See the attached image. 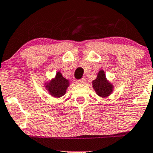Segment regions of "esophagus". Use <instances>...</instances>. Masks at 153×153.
<instances>
[{"label":"esophagus","mask_w":153,"mask_h":153,"mask_svg":"<svg viewBox=\"0 0 153 153\" xmlns=\"http://www.w3.org/2000/svg\"><path fill=\"white\" fill-rule=\"evenodd\" d=\"M85 82V79L84 78H82V79H79L76 80V83H83Z\"/></svg>","instance_id":"34e87169"}]
</instances>
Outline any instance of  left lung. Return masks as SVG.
Instances as JSON below:
<instances>
[{
  "instance_id": "1",
  "label": "left lung",
  "mask_w": 153,
  "mask_h": 153,
  "mask_svg": "<svg viewBox=\"0 0 153 153\" xmlns=\"http://www.w3.org/2000/svg\"><path fill=\"white\" fill-rule=\"evenodd\" d=\"M93 89L99 96L106 97L112 93L113 85L106 80L103 70H100L97 74V78L93 81Z\"/></svg>"
}]
</instances>
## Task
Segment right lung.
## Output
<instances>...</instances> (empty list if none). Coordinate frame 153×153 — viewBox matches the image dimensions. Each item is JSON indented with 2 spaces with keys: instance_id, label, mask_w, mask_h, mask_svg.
<instances>
[{
  "instance_id": "obj_1",
  "label": "right lung",
  "mask_w": 153,
  "mask_h": 153,
  "mask_svg": "<svg viewBox=\"0 0 153 153\" xmlns=\"http://www.w3.org/2000/svg\"><path fill=\"white\" fill-rule=\"evenodd\" d=\"M68 86L69 80L63 77L61 73L58 72L55 79L51 80L47 86L51 95L55 97H60L64 95Z\"/></svg>"
}]
</instances>
